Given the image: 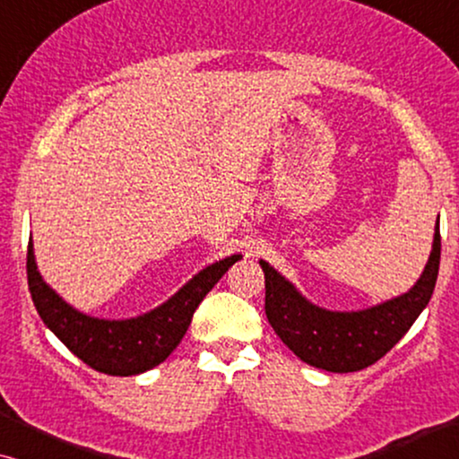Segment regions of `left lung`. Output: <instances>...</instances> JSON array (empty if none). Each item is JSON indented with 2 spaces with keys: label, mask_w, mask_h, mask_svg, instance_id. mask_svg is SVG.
Here are the masks:
<instances>
[{
  "label": "left lung",
  "mask_w": 459,
  "mask_h": 459,
  "mask_svg": "<svg viewBox=\"0 0 459 459\" xmlns=\"http://www.w3.org/2000/svg\"><path fill=\"white\" fill-rule=\"evenodd\" d=\"M265 313L281 342L313 368L359 372L385 357L411 328L435 290L441 263L438 221L422 275L410 292L363 311H328L313 305L265 261Z\"/></svg>",
  "instance_id": "obj_1"
}]
</instances>
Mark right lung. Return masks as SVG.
Listing matches in <instances>:
<instances>
[{
	"instance_id": "add662e5",
	"label": "right lung",
	"mask_w": 459,
	"mask_h": 459,
	"mask_svg": "<svg viewBox=\"0 0 459 459\" xmlns=\"http://www.w3.org/2000/svg\"><path fill=\"white\" fill-rule=\"evenodd\" d=\"M240 259L242 255H231L212 263L194 275L167 303L131 319L90 317L65 303L43 281L30 240L27 250V278L37 313L71 353L96 372L135 376L159 366L173 353V349L184 338L196 307L221 280V275Z\"/></svg>"
}]
</instances>
